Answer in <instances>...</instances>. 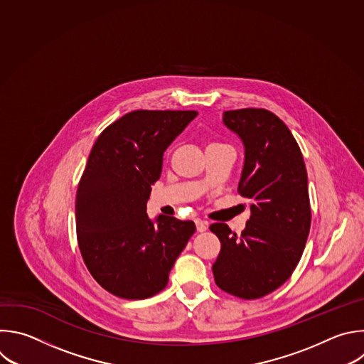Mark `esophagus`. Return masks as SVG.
<instances>
[{"instance_id":"1","label":"esophagus","mask_w":364,"mask_h":364,"mask_svg":"<svg viewBox=\"0 0 364 364\" xmlns=\"http://www.w3.org/2000/svg\"><path fill=\"white\" fill-rule=\"evenodd\" d=\"M196 227H197V231L203 232V231L207 230L208 224H207V221H203L201 218H196Z\"/></svg>"}]
</instances>
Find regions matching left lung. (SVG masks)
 I'll list each match as a JSON object with an SVG mask.
<instances>
[{
  "label": "left lung",
  "mask_w": 364,
  "mask_h": 364,
  "mask_svg": "<svg viewBox=\"0 0 364 364\" xmlns=\"http://www.w3.org/2000/svg\"><path fill=\"white\" fill-rule=\"evenodd\" d=\"M223 123L245 146L238 193L252 215L241 234L210 225L221 243L213 274L223 291L252 300L286 283L301 259L311 223L307 171L291 132L269 109L224 111Z\"/></svg>",
  "instance_id": "left-lung-1"
}]
</instances>
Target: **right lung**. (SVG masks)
Masks as SVG:
<instances>
[{"label": "right lung", "mask_w": 364, "mask_h": 364, "mask_svg": "<svg viewBox=\"0 0 364 364\" xmlns=\"http://www.w3.org/2000/svg\"><path fill=\"white\" fill-rule=\"evenodd\" d=\"M197 111H132L91 149L75 198L77 240L95 282L111 294L141 300L160 293L196 231L190 220L149 218L147 200L163 154Z\"/></svg>", "instance_id": "right-lung-1"}]
</instances>
